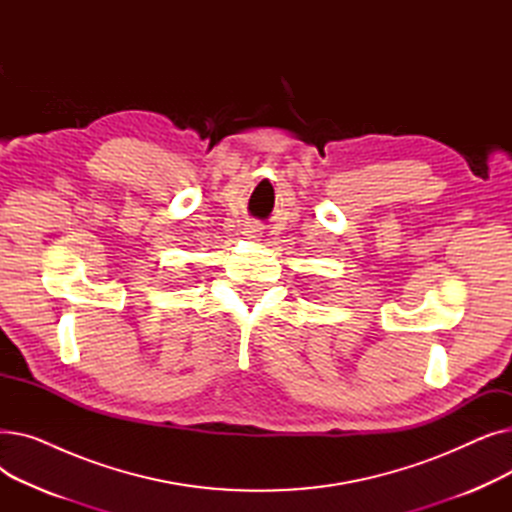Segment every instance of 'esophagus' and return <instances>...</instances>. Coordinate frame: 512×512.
I'll list each match as a JSON object with an SVG mask.
<instances>
[{"instance_id":"1","label":"esophagus","mask_w":512,"mask_h":512,"mask_svg":"<svg viewBox=\"0 0 512 512\" xmlns=\"http://www.w3.org/2000/svg\"><path fill=\"white\" fill-rule=\"evenodd\" d=\"M261 228H257V226H251V228H247V232H249V236H253V234H257Z\"/></svg>"}]
</instances>
